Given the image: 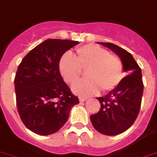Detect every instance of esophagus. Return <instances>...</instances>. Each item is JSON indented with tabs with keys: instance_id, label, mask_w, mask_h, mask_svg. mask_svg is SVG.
I'll use <instances>...</instances> for the list:
<instances>
[{
	"instance_id": "1",
	"label": "esophagus",
	"mask_w": 157,
	"mask_h": 157,
	"mask_svg": "<svg viewBox=\"0 0 157 157\" xmlns=\"http://www.w3.org/2000/svg\"><path fill=\"white\" fill-rule=\"evenodd\" d=\"M87 100V99H86V98H82V97H79V102L80 103H83V102H85V101Z\"/></svg>"
}]
</instances>
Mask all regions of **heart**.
<instances>
[{
  "mask_svg": "<svg viewBox=\"0 0 157 157\" xmlns=\"http://www.w3.org/2000/svg\"><path fill=\"white\" fill-rule=\"evenodd\" d=\"M82 70L87 79L73 86V91L82 96L113 90L123 78V64L107 50L96 45H86L76 50V59L65 54L59 62V71L67 83L73 85L80 78Z\"/></svg>",
  "mask_w": 157,
  "mask_h": 157,
  "instance_id": "b5f03b06",
  "label": "heart"
}]
</instances>
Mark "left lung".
<instances>
[{
  "label": "left lung",
  "instance_id": "obj_1",
  "mask_svg": "<svg viewBox=\"0 0 157 157\" xmlns=\"http://www.w3.org/2000/svg\"><path fill=\"white\" fill-rule=\"evenodd\" d=\"M97 43L120 57L123 71L128 75L108 94L97 98L100 110L90 117L93 127L99 132L116 136L128 130L139 114L144 91L141 69L132 55L123 48L108 42Z\"/></svg>",
  "mask_w": 157,
  "mask_h": 157
}]
</instances>
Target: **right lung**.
<instances>
[{
    "instance_id": "add662e5",
    "label": "right lung",
    "mask_w": 157,
    "mask_h": 157,
    "mask_svg": "<svg viewBox=\"0 0 157 157\" xmlns=\"http://www.w3.org/2000/svg\"><path fill=\"white\" fill-rule=\"evenodd\" d=\"M77 41L47 39L25 56L18 66L14 85L21 121L36 134L57 132L66 124L78 97L63 81L59 62Z\"/></svg>"
}]
</instances>
